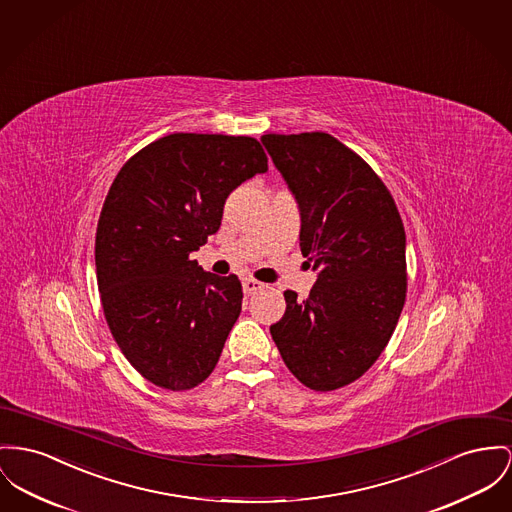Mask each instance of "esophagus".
<instances>
[{
  "label": "esophagus",
  "mask_w": 512,
  "mask_h": 512,
  "mask_svg": "<svg viewBox=\"0 0 512 512\" xmlns=\"http://www.w3.org/2000/svg\"><path fill=\"white\" fill-rule=\"evenodd\" d=\"M242 289H244V293H248V295H252V293H256V291H260V289H264V283H260L258 279H252V277H246L244 281H242Z\"/></svg>",
  "instance_id": "obj_1"
}]
</instances>
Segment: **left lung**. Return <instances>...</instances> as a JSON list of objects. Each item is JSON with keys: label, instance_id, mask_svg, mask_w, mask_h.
<instances>
[{"label": "left lung", "instance_id": "obj_1", "mask_svg": "<svg viewBox=\"0 0 512 512\" xmlns=\"http://www.w3.org/2000/svg\"><path fill=\"white\" fill-rule=\"evenodd\" d=\"M262 143L301 211V252L318 279L307 299L285 291L270 328L287 369L316 392L365 375L392 338L408 293L406 231L384 182L324 132Z\"/></svg>", "mask_w": 512, "mask_h": 512}]
</instances>
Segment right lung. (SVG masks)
<instances>
[{
  "label": "right lung",
  "instance_id": "add662e5",
  "mask_svg": "<svg viewBox=\"0 0 512 512\" xmlns=\"http://www.w3.org/2000/svg\"><path fill=\"white\" fill-rule=\"evenodd\" d=\"M266 171L254 137L171 134L116 174L97 225V283L112 338L155 386L190 390L215 369L242 285L190 254L219 231L227 196Z\"/></svg>",
  "mask_w": 512,
  "mask_h": 512
}]
</instances>
